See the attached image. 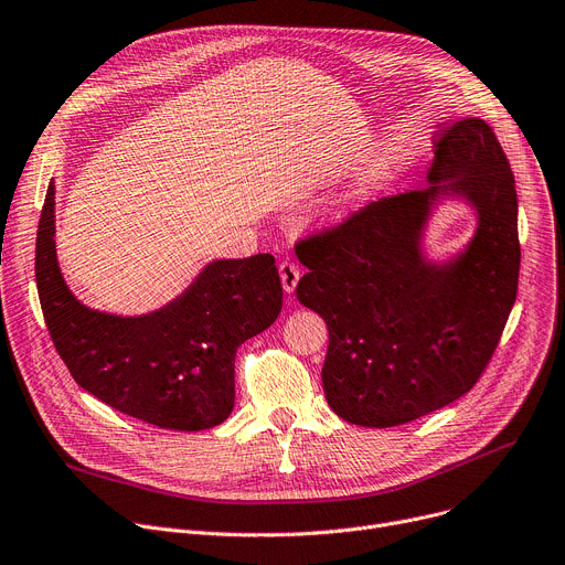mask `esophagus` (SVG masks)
<instances>
[{"instance_id": "34e87169", "label": "esophagus", "mask_w": 565, "mask_h": 565, "mask_svg": "<svg viewBox=\"0 0 565 565\" xmlns=\"http://www.w3.org/2000/svg\"><path fill=\"white\" fill-rule=\"evenodd\" d=\"M278 271H280V282H282V289H285L287 294H291V291L296 289L298 280H300V269H298L294 263H289V259H285V263H280Z\"/></svg>"}]
</instances>
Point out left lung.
I'll return each mask as SVG.
<instances>
[{"mask_svg":"<svg viewBox=\"0 0 565 565\" xmlns=\"http://www.w3.org/2000/svg\"><path fill=\"white\" fill-rule=\"evenodd\" d=\"M427 183L373 201L296 248L310 269L296 296L330 332L326 401L353 425H403L468 394L513 308L518 196L493 128L480 117L441 126ZM444 198L470 204L478 228L463 252L434 264L422 237Z\"/></svg>","mask_w":565,"mask_h":565,"instance_id":"left-lung-1","label":"left lung"}]
</instances>
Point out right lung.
<instances>
[{"label": "right lung", "instance_id": "obj_1", "mask_svg": "<svg viewBox=\"0 0 565 565\" xmlns=\"http://www.w3.org/2000/svg\"><path fill=\"white\" fill-rule=\"evenodd\" d=\"M56 185L35 239V285L47 330L72 377L113 409L164 429L199 431L235 407V353L280 315L282 287L269 253L212 259L160 310L119 317L70 291L56 259Z\"/></svg>", "mask_w": 565, "mask_h": 565}]
</instances>
